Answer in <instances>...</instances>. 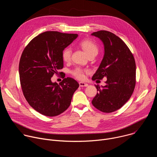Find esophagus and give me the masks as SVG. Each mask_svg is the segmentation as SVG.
I'll list each match as a JSON object with an SVG mask.
<instances>
[{
    "mask_svg": "<svg viewBox=\"0 0 157 157\" xmlns=\"http://www.w3.org/2000/svg\"><path fill=\"white\" fill-rule=\"evenodd\" d=\"M79 84L80 87H87L88 86V84L84 82H79Z\"/></svg>",
    "mask_w": 157,
    "mask_h": 157,
    "instance_id": "obj_1",
    "label": "esophagus"
}]
</instances>
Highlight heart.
Wrapping results in <instances>:
<instances>
[{
    "label": "heart",
    "mask_w": 157,
    "mask_h": 157,
    "mask_svg": "<svg viewBox=\"0 0 157 157\" xmlns=\"http://www.w3.org/2000/svg\"><path fill=\"white\" fill-rule=\"evenodd\" d=\"M79 46L82 48V49L86 52L88 56L91 55H97L98 53L99 48L97 44L93 41L89 40H85L82 41L79 43ZM72 50L71 48L68 47L65 48L62 53V58L64 61L68 62L71 59ZM86 70H82L81 68H76L72 71V74L76 78L79 79H83L85 77Z\"/></svg>",
    "instance_id": "obj_1"
}]
</instances>
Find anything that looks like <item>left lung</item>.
<instances>
[{"instance_id": "left-lung-1", "label": "left lung", "mask_w": 157, "mask_h": 157, "mask_svg": "<svg viewBox=\"0 0 157 157\" xmlns=\"http://www.w3.org/2000/svg\"><path fill=\"white\" fill-rule=\"evenodd\" d=\"M99 38L104 46V55L92 79L107 78L106 85H95L98 93L93 105L105 113L121 108L130 98L136 83V65L127 44L113 33L101 30L91 34Z\"/></svg>"}]
</instances>
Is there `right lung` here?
<instances>
[{
	"label": "right lung",
	"mask_w": 157,
	"mask_h": 157,
	"mask_svg": "<svg viewBox=\"0 0 157 157\" xmlns=\"http://www.w3.org/2000/svg\"><path fill=\"white\" fill-rule=\"evenodd\" d=\"M78 34L50 31L33 38L22 52L19 75L22 92L28 103L39 113L56 116L70 105L79 87L71 78L58 84L52 81L53 75L63 68L62 53ZM61 73H59V74Z\"/></svg>",
	"instance_id": "right-lung-1"
}]
</instances>
